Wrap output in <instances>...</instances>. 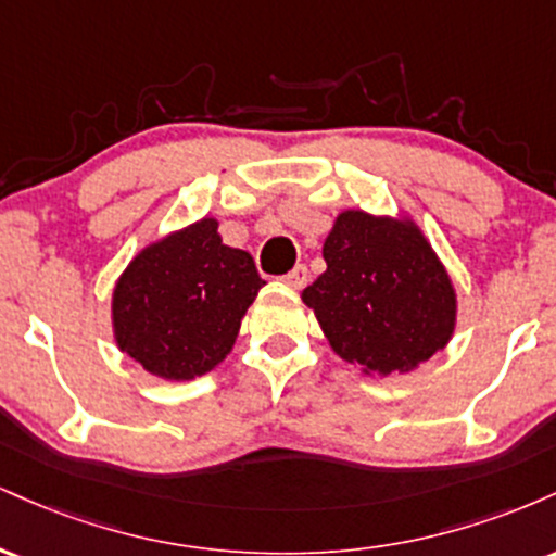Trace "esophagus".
Returning a JSON list of instances; mask_svg holds the SVG:
<instances>
[{
  "label": "esophagus",
  "mask_w": 556,
  "mask_h": 556,
  "mask_svg": "<svg viewBox=\"0 0 556 556\" xmlns=\"http://www.w3.org/2000/svg\"><path fill=\"white\" fill-rule=\"evenodd\" d=\"M282 282H285V285H290L292 290H303V287L308 285V269H305L303 264H298L295 269H292L290 274H285Z\"/></svg>",
  "instance_id": "esophagus-1"
}]
</instances>
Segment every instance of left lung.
Masks as SVG:
<instances>
[{
	"mask_svg": "<svg viewBox=\"0 0 556 556\" xmlns=\"http://www.w3.org/2000/svg\"><path fill=\"white\" fill-rule=\"evenodd\" d=\"M324 261L327 271L300 298L331 350L363 374H407L452 340L455 287L407 216L348 208L324 240Z\"/></svg>",
	"mask_w": 556,
	"mask_h": 556,
	"instance_id": "left-lung-1",
	"label": "left lung"
}]
</instances>
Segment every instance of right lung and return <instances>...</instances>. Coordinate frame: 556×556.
I'll list each match as a JSON object with an SVG mask.
<instances>
[{"instance_id": "right-lung-1", "label": "right lung", "mask_w": 556, "mask_h": 556, "mask_svg": "<svg viewBox=\"0 0 556 556\" xmlns=\"http://www.w3.org/2000/svg\"><path fill=\"white\" fill-rule=\"evenodd\" d=\"M212 216L151 242L112 292L114 342L149 374L190 381L219 366L266 282Z\"/></svg>"}]
</instances>
